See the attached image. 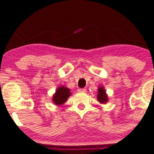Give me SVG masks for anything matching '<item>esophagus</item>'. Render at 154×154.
<instances>
[{
	"mask_svg": "<svg viewBox=\"0 0 154 154\" xmlns=\"http://www.w3.org/2000/svg\"><path fill=\"white\" fill-rule=\"evenodd\" d=\"M78 91L79 92H86V89H79Z\"/></svg>",
	"mask_w": 154,
	"mask_h": 154,
	"instance_id": "obj_1",
	"label": "esophagus"
}]
</instances>
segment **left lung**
Listing matches in <instances>:
<instances>
[{"label":"left lung","mask_w":154,"mask_h":154,"mask_svg":"<svg viewBox=\"0 0 154 154\" xmlns=\"http://www.w3.org/2000/svg\"><path fill=\"white\" fill-rule=\"evenodd\" d=\"M97 99L98 101L100 103H106L108 102V96L106 93V91H105L103 86H99L98 89Z\"/></svg>","instance_id":"1"}]
</instances>
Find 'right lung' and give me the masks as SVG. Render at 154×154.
<instances>
[{
  "label": "right lung",
  "mask_w": 154,
  "mask_h": 154,
  "mask_svg": "<svg viewBox=\"0 0 154 154\" xmlns=\"http://www.w3.org/2000/svg\"><path fill=\"white\" fill-rule=\"evenodd\" d=\"M71 96L70 89L65 86L58 87L55 93L53 95L52 101L57 106H61L66 102L68 98Z\"/></svg>",
  "instance_id": "add662e5"
}]
</instances>
